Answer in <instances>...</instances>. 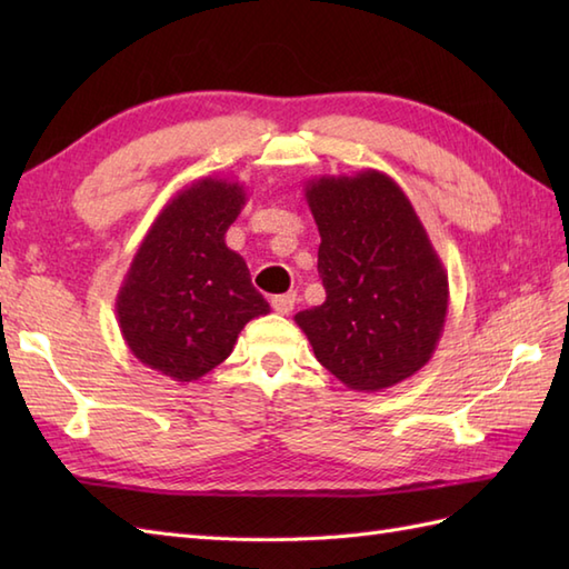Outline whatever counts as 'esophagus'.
I'll use <instances>...</instances> for the list:
<instances>
[{"label":"esophagus","instance_id":"obj_1","mask_svg":"<svg viewBox=\"0 0 569 569\" xmlns=\"http://www.w3.org/2000/svg\"><path fill=\"white\" fill-rule=\"evenodd\" d=\"M298 303V296L296 293H283V296H273L271 298V306L278 312V316H288V312L293 310V306Z\"/></svg>","mask_w":569,"mask_h":569}]
</instances>
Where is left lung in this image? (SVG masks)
<instances>
[{
	"mask_svg": "<svg viewBox=\"0 0 569 569\" xmlns=\"http://www.w3.org/2000/svg\"><path fill=\"white\" fill-rule=\"evenodd\" d=\"M306 200L328 298L298 312L296 325L347 389H391L426 367L440 342L450 303L445 266L401 186L381 171L312 178Z\"/></svg>",
	"mask_w": 569,
	"mask_h": 569,
	"instance_id": "1",
	"label": "left lung"
}]
</instances>
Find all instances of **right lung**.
Masks as SVG:
<instances>
[{
    "mask_svg": "<svg viewBox=\"0 0 569 569\" xmlns=\"http://www.w3.org/2000/svg\"><path fill=\"white\" fill-rule=\"evenodd\" d=\"M247 202L232 178L178 190L149 227L117 293V320L143 367L178 383L232 355L244 325L271 312L224 234Z\"/></svg>",
    "mask_w": 569,
    "mask_h": 569,
    "instance_id": "1",
    "label": "right lung"
}]
</instances>
